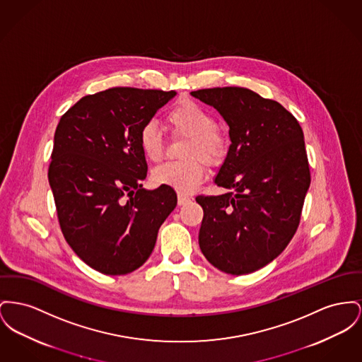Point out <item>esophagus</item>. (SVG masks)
<instances>
[{
  "instance_id": "34e87169",
  "label": "esophagus",
  "mask_w": 362,
  "mask_h": 362,
  "mask_svg": "<svg viewBox=\"0 0 362 362\" xmlns=\"http://www.w3.org/2000/svg\"><path fill=\"white\" fill-rule=\"evenodd\" d=\"M189 201H190V197L183 195V194H179V195H177V205H179V206H182V205L187 204Z\"/></svg>"
}]
</instances>
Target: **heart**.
<instances>
[{
	"instance_id": "heart-1",
	"label": "heart",
	"mask_w": 362,
	"mask_h": 362,
	"mask_svg": "<svg viewBox=\"0 0 362 362\" xmlns=\"http://www.w3.org/2000/svg\"><path fill=\"white\" fill-rule=\"evenodd\" d=\"M168 126L173 135L189 136L185 145V161L167 163L153 172L157 185L168 186L182 194L194 192L209 167H218L227 157L228 142L221 129L217 128L216 117L205 107L192 101L180 100L167 115ZM139 146L144 156L158 163L165 154V141L154 123H146L139 131Z\"/></svg>"
}]
</instances>
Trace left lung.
I'll return each mask as SVG.
<instances>
[{
    "instance_id": "left-lung-1",
    "label": "left lung",
    "mask_w": 362,
    "mask_h": 362,
    "mask_svg": "<svg viewBox=\"0 0 362 362\" xmlns=\"http://www.w3.org/2000/svg\"><path fill=\"white\" fill-rule=\"evenodd\" d=\"M192 94L220 112L233 142L214 182L235 192L195 198L204 209L201 252L226 274H252L287 247L299 226L310 186L302 128L277 101L245 87Z\"/></svg>"
}]
</instances>
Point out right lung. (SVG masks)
<instances>
[{
    "label": "right lung",
    "mask_w": 362,
    "mask_h": 362,
    "mask_svg": "<svg viewBox=\"0 0 362 362\" xmlns=\"http://www.w3.org/2000/svg\"><path fill=\"white\" fill-rule=\"evenodd\" d=\"M176 93L112 87L62 116L47 177L66 243L93 269L127 275L151 255L177 204L172 187L148 192L139 131Z\"/></svg>",
    "instance_id": "1"
}]
</instances>
